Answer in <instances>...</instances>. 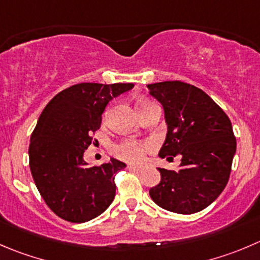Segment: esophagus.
I'll list each match as a JSON object with an SVG mask.
<instances>
[{
  "mask_svg": "<svg viewBox=\"0 0 260 260\" xmlns=\"http://www.w3.org/2000/svg\"><path fill=\"white\" fill-rule=\"evenodd\" d=\"M128 169L131 171H136V173H141L143 170L142 166H136V165H128Z\"/></svg>",
  "mask_w": 260,
  "mask_h": 260,
  "instance_id": "1",
  "label": "esophagus"
}]
</instances>
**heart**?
<instances>
[{"mask_svg": "<svg viewBox=\"0 0 260 260\" xmlns=\"http://www.w3.org/2000/svg\"><path fill=\"white\" fill-rule=\"evenodd\" d=\"M148 102H141L138 105L145 104ZM137 105V107H138ZM150 148V145L146 142H138V141L133 140H124L122 142L117 143L113 147V153L118 156L119 158H123L129 162H140L145 157L146 151Z\"/></svg>", "mask_w": 260, "mask_h": 260, "instance_id": "1", "label": "heart"}]
</instances>
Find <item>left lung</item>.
<instances>
[{
    "instance_id": "obj_1",
    "label": "left lung",
    "mask_w": 260,
    "mask_h": 260,
    "mask_svg": "<svg viewBox=\"0 0 260 260\" xmlns=\"http://www.w3.org/2000/svg\"><path fill=\"white\" fill-rule=\"evenodd\" d=\"M147 87L162 105L168 124L158 156L181 157L179 170L158 168L161 180L150 189V197L170 212H200L229 181L236 151L230 119L203 90L190 84L164 81Z\"/></svg>"
}]
</instances>
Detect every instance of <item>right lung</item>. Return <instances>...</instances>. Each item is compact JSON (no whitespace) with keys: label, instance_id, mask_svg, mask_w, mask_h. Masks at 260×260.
<instances>
[{"label":"right lung","instance_id":"1","mask_svg":"<svg viewBox=\"0 0 260 260\" xmlns=\"http://www.w3.org/2000/svg\"><path fill=\"white\" fill-rule=\"evenodd\" d=\"M133 84L84 82L63 90L47 104L29 145L32 179L48 207L63 220L81 223L102 215L115 197V174L125 164L110 158L89 166L84 152L113 98Z\"/></svg>","mask_w":260,"mask_h":260}]
</instances>
